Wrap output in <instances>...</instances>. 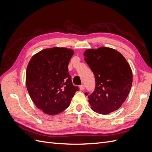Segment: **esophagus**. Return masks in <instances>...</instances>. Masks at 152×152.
<instances>
[{
  "label": "esophagus",
  "instance_id": "1",
  "mask_svg": "<svg viewBox=\"0 0 152 152\" xmlns=\"http://www.w3.org/2000/svg\"><path fill=\"white\" fill-rule=\"evenodd\" d=\"M79 89H80V91H84V89H85V87H84V85H80L79 86Z\"/></svg>",
  "mask_w": 152,
  "mask_h": 152
}]
</instances>
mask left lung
I'll return each mask as SVG.
<instances>
[{"label": "left lung", "mask_w": 152, "mask_h": 152, "mask_svg": "<svg viewBox=\"0 0 152 152\" xmlns=\"http://www.w3.org/2000/svg\"><path fill=\"white\" fill-rule=\"evenodd\" d=\"M84 56L96 80L95 89L88 96L91 109L102 115L115 111L125 102L131 88L129 64L121 53L107 47L88 49Z\"/></svg>", "instance_id": "8db88e82"}]
</instances>
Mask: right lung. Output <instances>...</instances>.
I'll list each match as a JSON object with an SVG mask.
<instances>
[{
	"mask_svg": "<svg viewBox=\"0 0 152 152\" xmlns=\"http://www.w3.org/2000/svg\"><path fill=\"white\" fill-rule=\"evenodd\" d=\"M73 54L71 49L47 48L34 54L28 64L27 90L35 105L45 114L54 115L63 112L79 90L68 72Z\"/></svg>",
	"mask_w": 152,
	"mask_h": 152,
	"instance_id": "right-lung-1",
	"label": "right lung"
}]
</instances>
